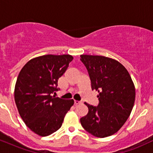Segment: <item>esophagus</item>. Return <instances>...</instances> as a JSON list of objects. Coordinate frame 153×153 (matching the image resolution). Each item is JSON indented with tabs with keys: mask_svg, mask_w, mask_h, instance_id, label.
Wrapping results in <instances>:
<instances>
[{
	"mask_svg": "<svg viewBox=\"0 0 153 153\" xmlns=\"http://www.w3.org/2000/svg\"><path fill=\"white\" fill-rule=\"evenodd\" d=\"M80 101H74V105H78V104H80Z\"/></svg>",
	"mask_w": 153,
	"mask_h": 153,
	"instance_id": "obj_1",
	"label": "esophagus"
}]
</instances>
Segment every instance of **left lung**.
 <instances>
[{"mask_svg": "<svg viewBox=\"0 0 153 153\" xmlns=\"http://www.w3.org/2000/svg\"><path fill=\"white\" fill-rule=\"evenodd\" d=\"M86 68L91 89L99 92L97 106L85 103L88 113L80 119L82 127L97 137L115 134L129 118L134 106L135 88L125 68L111 58L80 55Z\"/></svg>", "mask_w": 153, "mask_h": 153, "instance_id": "obj_1", "label": "left lung"}]
</instances>
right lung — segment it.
Returning <instances> with one entry per match:
<instances>
[{"mask_svg": "<svg viewBox=\"0 0 153 153\" xmlns=\"http://www.w3.org/2000/svg\"><path fill=\"white\" fill-rule=\"evenodd\" d=\"M73 57L70 54L40 56L29 60L19 73L15 85L14 99L19 114L31 131L48 136L62 126L73 99L54 97L58 79Z\"/></svg>", "mask_w": 153, "mask_h": 153, "instance_id": "add662e5", "label": "right lung"}]
</instances>
